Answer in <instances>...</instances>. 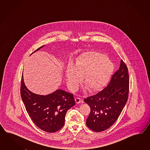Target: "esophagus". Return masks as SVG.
I'll use <instances>...</instances> for the list:
<instances>
[{
  "label": "esophagus",
  "instance_id": "obj_1",
  "mask_svg": "<svg viewBox=\"0 0 150 150\" xmlns=\"http://www.w3.org/2000/svg\"><path fill=\"white\" fill-rule=\"evenodd\" d=\"M75 101H76V103H79L81 102V99L79 98H76Z\"/></svg>",
  "mask_w": 150,
  "mask_h": 150
}]
</instances>
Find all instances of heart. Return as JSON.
I'll list each match as a JSON object with an SVG mask.
<instances>
[{
	"instance_id": "b5f03b06",
	"label": "heart",
	"mask_w": 150,
	"mask_h": 150,
	"mask_svg": "<svg viewBox=\"0 0 150 150\" xmlns=\"http://www.w3.org/2000/svg\"><path fill=\"white\" fill-rule=\"evenodd\" d=\"M114 67L105 54L91 51L76 58L74 65L68 64L65 78L72 89H75L83 76V82L91 91L101 89L111 79Z\"/></svg>"
}]
</instances>
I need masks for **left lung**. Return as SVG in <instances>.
<instances>
[{
    "instance_id": "8db88e82",
    "label": "left lung",
    "mask_w": 150,
    "mask_h": 150,
    "mask_svg": "<svg viewBox=\"0 0 150 150\" xmlns=\"http://www.w3.org/2000/svg\"><path fill=\"white\" fill-rule=\"evenodd\" d=\"M129 90L128 69L121 60L120 67L110 83L101 91L84 99L91 112L86 125L96 132L105 130L118 119L127 102Z\"/></svg>"
}]
</instances>
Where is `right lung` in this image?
Instances as JSON below:
<instances>
[{
  "label": "right lung",
  "instance_id": "obj_1",
  "mask_svg": "<svg viewBox=\"0 0 150 150\" xmlns=\"http://www.w3.org/2000/svg\"><path fill=\"white\" fill-rule=\"evenodd\" d=\"M20 94L32 121L42 130L50 133L56 132L64 126L67 110L75 105L74 95L61 89L47 96L32 93L25 86L23 75Z\"/></svg>",
  "mask_w": 150,
  "mask_h": 150
}]
</instances>
